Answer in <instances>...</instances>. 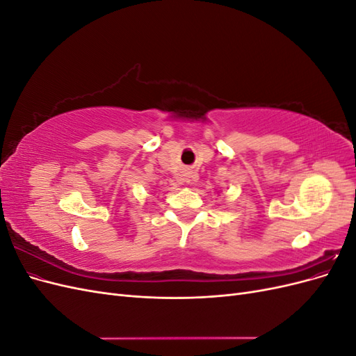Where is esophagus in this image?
Returning <instances> with one entry per match:
<instances>
[{"mask_svg":"<svg viewBox=\"0 0 356 356\" xmlns=\"http://www.w3.org/2000/svg\"><path fill=\"white\" fill-rule=\"evenodd\" d=\"M182 177H184V181L187 182V184H191L193 181H196V174L191 169L182 170Z\"/></svg>","mask_w":356,"mask_h":356,"instance_id":"obj_1","label":"esophagus"}]
</instances>
